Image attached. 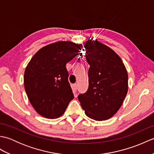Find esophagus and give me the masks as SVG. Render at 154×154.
<instances>
[{"label": "esophagus", "mask_w": 154, "mask_h": 154, "mask_svg": "<svg viewBox=\"0 0 154 154\" xmlns=\"http://www.w3.org/2000/svg\"><path fill=\"white\" fill-rule=\"evenodd\" d=\"M72 89H73V91H74V93H75V91H77V84H73V86H72Z\"/></svg>", "instance_id": "esophagus-1"}]
</instances>
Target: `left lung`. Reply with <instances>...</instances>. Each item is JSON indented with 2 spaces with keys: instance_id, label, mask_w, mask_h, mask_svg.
<instances>
[{
  "instance_id": "8db88e82",
  "label": "left lung",
  "mask_w": 154,
  "mask_h": 154,
  "mask_svg": "<svg viewBox=\"0 0 154 154\" xmlns=\"http://www.w3.org/2000/svg\"><path fill=\"white\" fill-rule=\"evenodd\" d=\"M85 57L90 65L89 87L78 99L86 115L97 121L109 119L119 110L128 89L126 69L112 49L97 40L86 42Z\"/></svg>"
}]
</instances>
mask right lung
<instances>
[{
	"instance_id": "obj_1",
	"label": "right lung",
	"mask_w": 154,
	"mask_h": 154,
	"mask_svg": "<svg viewBox=\"0 0 154 154\" xmlns=\"http://www.w3.org/2000/svg\"><path fill=\"white\" fill-rule=\"evenodd\" d=\"M82 48V44L71 42H57L41 48L28 63L24 71L25 91L41 116L57 119L74 98L65 65Z\"/></svg>"
}]
</instances>
